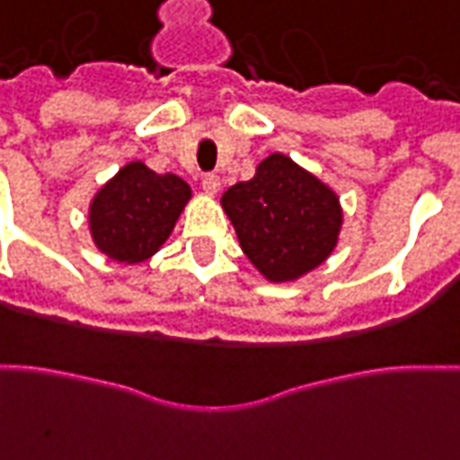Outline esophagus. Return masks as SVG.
Listing matches in <instances>:
<instances>
[{
  "mask_svg": "<svg viewBox=\"0 0 460 460\" xmlns=\"http://www.w3.org/2000/svg\"><path fill=\"white\" fill-rule=\"evenodd\" d=\"M221 187V178L219 175H204L202 178V190L207 195H217Z\"/></svg>",
  "mask_w": 460,
  "mask_h": 460,
  "instance_id": "1",
  "label": "esophagus"
}]
</instances>
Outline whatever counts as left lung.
I'll return each mask as SVG.
<instances>
[{"label":"left lung","mask_w":460,"mask_h":460,"mask_svg":"<svg viewBox=\"0 0 460 460\" xmlns=\"http://www.w3.org/2000/svg\"><path fill=\"white\" fill-rule=\"evenodd\" d=\"M248 261L270 282L297 280L332 256L343 212L329 185L270 153L256 175L221 195Z\"/></svg>","instance_id":"left-lung-1"}]
</instances>
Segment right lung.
<instances>
[{"label":"right lung","mask_w":460,"mask_h":460,"mask_svg":"<svg viewBox=\"0 0 460 460\" xmlns=\"http://www.w3.org/2000/svg\"><path fill=\"white\" fill-rule=\"evenodd\" d=\"M190 197L192 190L178 175L126 163L92 199V241L119 263H141L168 241Z\"/></svg>","instance_id":"obj_1"}]
</instances>
